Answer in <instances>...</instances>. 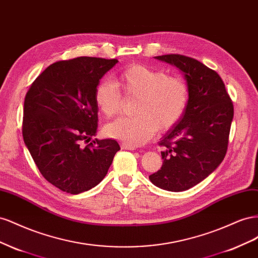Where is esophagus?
Instances as JSON below:
<instances>
[{
	"instance_id": "esophagus-1",
	"label": "esophagus",
	"mask_w": 258,
	"mask_h": 258,
	"mask_svg": "<svg viewBox=\"0 0 258 258\" xmlns=\"http://www.w3.org/2000/svg\"><path fill=\"white\" fill-rule=\"evenodd\" d=\"M121 149H125V150H136V147L127 145V144H122V145H121Z\"/></svg>"
}]
</instances>
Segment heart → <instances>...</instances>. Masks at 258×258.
Masks as SVG:
<instances>
[{"instance_id":"obj_1","label":"heart","mask_w":258,"mask_h":258,"mask_svg":"<svg viewBox=\"0 0 258 258\" xmlns=\"http://www.w3.org/2000/svg\"><path fill=\"white\" fill-rule=\"evenodd\" d=\"M115 84L126 97H136L134 116L121 117L106 126V134L131 146L146 144L156 131L173 127L185 113L189 88L178 77L145 64H132L115 79ZM95 102L99 111L112 117L120 111L122 97L116 87L107 81L95 88Z\"/></svg>"}]
</instances>
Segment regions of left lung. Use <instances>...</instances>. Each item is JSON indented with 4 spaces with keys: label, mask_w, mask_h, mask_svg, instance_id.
<instances>
[{
    "label": "left lung",
    "mask_w": 258,
    "mask_h": 258,
    "mask_svg": "<svg viewBox=\"0 0 258 258\" xmlns=\"http://www.w3.org/2000/svg\"><path fill=\"white\" fill-rule=\"evenodd\" d=\"M154 58L178 68L189 88L185 113L160 142L163 164L149 176L157 187L179 192L198 185L223 162L233 105L222 78L202 62L178 54Z\"/></svg>",
    "instance_id": "left-lung-1"
}]
</instances>
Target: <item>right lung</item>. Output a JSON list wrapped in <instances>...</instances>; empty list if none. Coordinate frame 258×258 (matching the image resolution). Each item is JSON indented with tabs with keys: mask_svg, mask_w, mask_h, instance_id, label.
<instances>
[{
	"mask_svg": "<svg viewBox=\"0 0 258 258\" xmlns=\"http://www.w3.org/2000/svg\"><path fill=\"white\" fill-rule=\"evenodd\" d=\"M115 63L96 57L57 61L26 95L25 144L43 177L64 192L78 195L97 186L120 150L114 139L82 146L97 133L95 88Z\"/></svg>",
	"mask_w": 258,
	"mask_h": 258,
	"instance_id": "obj_1",
	"label": "right lung"
}]
</instances>
